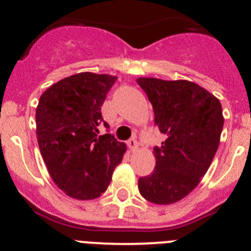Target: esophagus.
Returning <instances> with one entry per match:
<instances>
[{
    "label": "esophagus",
    "mask_w": 251,
    "mask_h": 251,
    "mask_svg": "<svg viewBox=\"0 0 251 251\" xmlns=\"http://www.w3.org/2000/svg\"><path fill=\"white\" fill-rule=\"evenodd\" d=\"M127 146L128 148L131 149V151H136L138 149V146H140V144H138V141L136 140V138H131V140H128L127 142Z\"/></svg>",
    "instance_id": "obj_1"
}]
</instances>
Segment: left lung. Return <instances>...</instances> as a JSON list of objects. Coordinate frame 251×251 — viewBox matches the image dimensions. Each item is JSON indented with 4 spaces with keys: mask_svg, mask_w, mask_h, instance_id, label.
<instances>
[{
    "mask_svg": "<svg viewBox=\"0 0 251 251\" xmlns=\"http://www.w3.org/2000/svg\"><path fill=\"white\" fill-rule=\"evenodd\" d=\"M153 105L154 123L166 135L154 147L155 168L138 179L144 199L173 204L188 196L206 174L220 144L224 115L220 100L197 83L140 77Z\"/></svg>",
    "mask_w": 251,
    "mask_h": 251,
    "instance_id": "1",
    "label": "left lung"
}]
</instances>
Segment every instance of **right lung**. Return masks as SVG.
Instances as JSON below:
<instances>
[{
  "mask_svg": "<svg viewBox=\"0 0 251 251\" xmlns=\"http://www.w3.org/2000/svg\"><path fill=\"white\" fill-rule=\"evenodd\" d=\"M116 76L80 73L50 86L36 108L40 151L53 182L72 198L90 201L107 191L126 144L100 136L102 105ZM108 131V130H107Z\"/></svg>",
  "mask_w": 251,
  "mask_h": 251,
  "instance_id": "1",
  "label": "right lung"
}]
</instances>
